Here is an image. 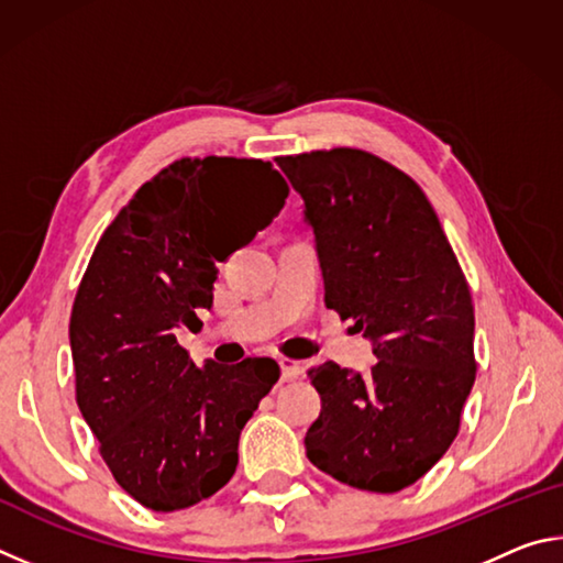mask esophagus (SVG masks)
<instances>
[{
	"instance_id": "34e87169",
	"label": "esophagus",
	"mask_w": 563,
	"mask_h": 563,
	"mask_svg": "<svg viewBox=\"0 0 563 563\" xmlns=\"http://www.w3.org/2000/svg\"><path fill=\"white\" fill-rule=\"evenodd\" d=\"M302 375V365L298 360H290V357H280V377L283 383H292V379H298Z\"/></svg>"
}]
</instances>
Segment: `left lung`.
<instances>
[{
	"label": "left lung",
	"instance_id": "8db88e82",
	"mask_svg": "<svg viewBox=\"0 0 563 563\" xmlns=\"http://www.w3.org/2000/svg\"><path fill=\"white\" fill-rule=\"evenodd\" d=\"M305 201L325 305L373 340L369 375L322 362L308 375L320 417L305 452L362 492L415 484L450 450L476 377L474 305L432 203L360 148L275 158Z\"/></svg>",
	"mask_w": 563,
	"mask_h": 563
}]
</instances>
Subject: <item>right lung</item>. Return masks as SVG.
I'll return each mask as SVG.
<instances>
[{"mask_svg":"<svg viewBox=\"0 0 563 563\" xmlns=\"http://www.w3.org/2000/svg\"><path fill=\"white\" fill-rule=\"evenodd\" d=\"M290 188L261 158H180L146 180L99 238L76 290V405L129 497L178 511L225 487L238 440L278 383L271 357L203 367L176 330L203 325L218 263L280 213Z\"/></svg>","mask_w":563,"mask_h":563,"instance_id":"1","label":"right lung"}]
</instances>
